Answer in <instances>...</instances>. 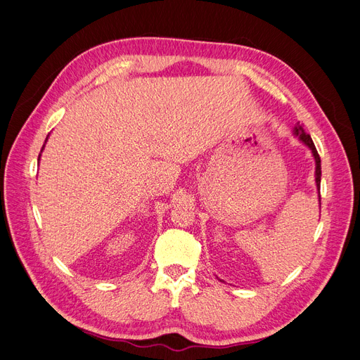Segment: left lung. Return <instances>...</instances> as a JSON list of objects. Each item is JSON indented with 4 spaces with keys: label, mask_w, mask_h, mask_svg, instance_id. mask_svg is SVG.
I'll list each match as a JSON object with an SVG mask.
<instances>
[{
    "label": "left lung",
    "mask_w": 360,
    "mask_h": 360,
    "mask_svg": "<svg viewBox=\"0 0 360 360\" xmlns=\"http://www.w3.org/2000/svg\"><path fill=\"white\" fill-rule=\"evenodd\" d=\"M292 135L296 136L300 143L303 146H307L309 150H311V155L314 158V162H315V172H314V177H315V186H317V193H319V204H321V198H320V183H321V160H320V156L317 153V148H315L314 143H312V138L304 132L303 129V124L300 123H296V126L292 127ZM321 207V205H320ZM217 278V276H216ZM217 281L224 282L221 278H217Z\"/></svg>",
    "instance_id": "left-lung-1"
}]
</instances>
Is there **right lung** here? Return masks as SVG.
Wrapping results in <instances>:
<instances>
[{"label":"right lung","instance_id":"right-lung-1","mask_svg":"<svg viewBox=\"0 0 360 360\" xmlns=\"http://www.w3.org/2000/svg\"><path fill=\"white\" fill-rule=\"evenodd\" d=\"M49 136V135H48ZM46 141H48V138H46ZM46 141H45V144H46ZM45 144H43V147H41V151H43V148H45ZM41 151H40V155H39V160H40V156H41Z\"/></svg>","mask_w":360,"mask_h":360}]
</instances>
